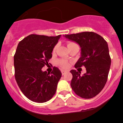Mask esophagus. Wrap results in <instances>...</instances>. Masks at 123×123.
I'll return each mask as SVG.
<instances>
[{
	"label": "esophagus",
	"mask_w": 123,
	"mask_h": 123,
	"mask_svg": "<svg viewBox=\"0 0 123 123\" xmlns=\"http://www.w3.org/2000/svg\"><path fill=\"white\" fill-rule=\"evenodd\" d=\"M66 72H67V71H66V70H61V73H62V75H64Z\"/></svg>",
	"instance_id": "obj_1"
}]
</instances>
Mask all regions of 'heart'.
<instances>
[{
    "instance_id": "1",
    "label": "heart",
    "mask_w": 123,
    "mask_h": 123,
    "mask_svg": "<svg viewBox=\"0 0 123 123\" xmlns=\"http://www.w3.org/2000/svg\"><path fill=\"white\" fill-rule=\"evenodd\" d=\"M72 43H74V42H69L67 43V46H68V45H71V44H72ZM56 49H57V45H56V46L54 47L53 49V53H55V52L56 51ZM57 64H59V66H60L62 68H67L69 67V63H68L67 61H66L59 60L57 61Z\"/></svg>"
}]
</instances>
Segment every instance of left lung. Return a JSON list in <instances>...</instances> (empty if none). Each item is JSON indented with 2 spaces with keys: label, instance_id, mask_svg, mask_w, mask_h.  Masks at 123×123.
Here are the masks:
<instances>
[{
  "label": "left lung",
  "instance_id": "8db88e82",
  "mask_svg": "<svg viewBox=\"0 0 123 123\" xmlns=\"http://www.w3.org/2000/svg\"><path fill=\"white\" fill-rule=\"evenodd\" d=\"M68 40L79 44L81 57L75 64V68L85 66L86 73L71 70L72 79L70 86L75 93L84 99L97 96L104 88L108 79L111 58L107 42L100 35L93 32L64 35Z\"/></svg>",
  "mask_w": 123,
  "mask_h": 123
}]
</instances>
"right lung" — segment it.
<instances>
[{"label": "right lung", "mask_w": 123, "mask_h": 123, "mask_svg": "<svg viewBox=\"0 0 123 123\" xmlns=\"http://www.w3.org/2000/svg\"><path fill=\"white\" fill-rule=\"evenodd\" d=\"M60 37L31 34L18 45L14 55L15 79L22 92L32 101L45 102L56 93L61 72L56 67L51 74L42 68L48 65Z\"/></svg>", "instance_id": "obj_1"}]
</instances>
